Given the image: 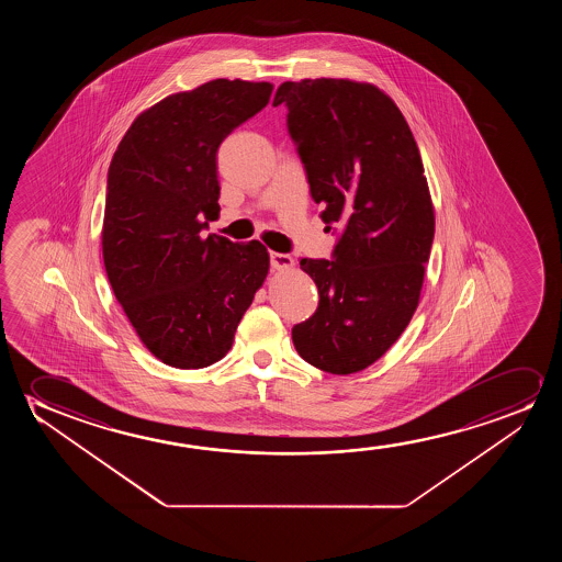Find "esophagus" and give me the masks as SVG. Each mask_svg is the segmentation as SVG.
<instances>
[{"mask_svg":"<svg viewBox=\"0 0 562 562\" xmlns=\"http://www.w3.org/2000/svg\"><path fill=\"white\" fill-rule=\"evenodd\" d=\"M270 267L277 270L290 269V267H293V259L288 254L270 251Z\"/></svg>","mask_w":562,"mask_h":562,"instance_id":"obj_1","label":"esophagus"}]
</instances>
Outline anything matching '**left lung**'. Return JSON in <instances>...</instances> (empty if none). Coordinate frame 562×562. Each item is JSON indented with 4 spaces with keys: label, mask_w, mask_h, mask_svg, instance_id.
<instances>
[{
    "label": "left lung",
    "mask_w": 562,
    "mask_h": 562,
    "mask_svg": "<svg viewBox=\"0 0 562 562\" xmlns=\"http://www.w3.org/2000/svg\"><path fill=\"white\" fill-rule=\"evenodd\" d=\"M321 218L338 224L328 259H301L315 315L292 328L297 353L330 374L378 361L415 315L434 241V207L415 136L376 86L344 78L280 85Z\"/></svg>",
    "instance_id": "obj_1"
}]
</instances>
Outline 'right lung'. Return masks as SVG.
Wrapping results in <instances>:
<instances>
[{
  "instance_id": "obj_1",
  "label": "right lung",
  "mask_w": 562,
  "mask_h": 562,
  "mask_svg": "<svg viewBox=\"0 0 562 562\" xmlns=\"http://www.w3.org/2000/svg\"><path fill=\"white\" fill-rule=\"evenodd\" d=\"M270 93L269 82L239 78L172 93L132 123L109 165V284L142 344L175 369H203L228 353L269 272L261 241L201 232L221 211L218 146Z\"/></svg>"
}]
</instances>
